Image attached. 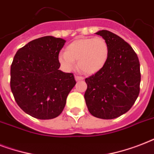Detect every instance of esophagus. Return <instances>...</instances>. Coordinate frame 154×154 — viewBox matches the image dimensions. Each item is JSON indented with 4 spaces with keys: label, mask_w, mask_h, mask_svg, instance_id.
<instances>
[{
    "label": "esophagus",
    "mask_w": 154,
    "mask_h": 154,
    "mask_svg": "<svg viewBox=\"0 0 154 154\" xmlns=\"http://www.w3.org/2000/svg\"><path fill=\"white\" fill-rule=\"evenodd\" d=\"M75 80L78 82V81H82V80H84V77H80V76H75Z\"/></svg>",
    "instance_id": "1"
}]
</instances>
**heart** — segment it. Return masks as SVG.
I'll use <instances>...</instances> for the list:
<instances>
[{
    "mask_svg": "<svg viewBox=\"0 0 154 154\" xmlns=\"http://www.w3.org/2000/svg\"><path fill=\"white\" fill-rule=\"evenodd\" d=\"M109 47L104 38H80L70 43L65 49V53H60L59 62L65 70H71L77 66L86 74H94L102 69L107 62Z\"/></svg>",
    "mask_w": 154,
    "mask_h": 154,
    "instance_id": "1",
    "label": "heart"
}]
</instances>
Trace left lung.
Segmentation results:
<instances>
[{
	"label": "left lung",
	"mask_w": 154,
	"mask_h": 154,
	"mask_svg": "<svg viewBox=\"0 0 154 154\" xmlns=\"http://www.w3.org/2000/svg\"><path fill=\"white\" fill-rule=\"evenodd\" d=\"M96 34L106 41L109 54L102 69L85 78V99L93 116L113 119L128 112L138 97L140 63L133 48L122 37L108 30Z\"/></svg>",
	"instance_id": "1"
}]
</instances>
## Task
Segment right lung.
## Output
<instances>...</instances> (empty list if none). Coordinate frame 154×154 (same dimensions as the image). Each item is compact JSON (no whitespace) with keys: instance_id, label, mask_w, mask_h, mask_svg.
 I'll return each instance as SVG.
<instances>
[{"instance_id":"1","label":"right lung","mask_w":154,"mask_h":154,"mask_svg":"<svg viewBox=\"0 0 154 154\" xmlns=\"http://www.w3.org/2000/svg\"><path fill=\"white\" fill-rule=\"evenodd\" d=\"M65 41L40 37L20 48L10 69V87L16 102L37 119H53L61 113L76 85L71 72L59 70L58 56Z\"/></svg>"}]
</instances>
